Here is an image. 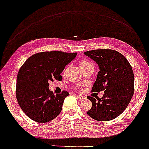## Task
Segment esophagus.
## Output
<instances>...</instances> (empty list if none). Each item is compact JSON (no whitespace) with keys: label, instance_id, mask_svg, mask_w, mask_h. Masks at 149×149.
Instances as JSON below:
<instances>
[{"label":"esophagus","instance_id":"esophagus-1","mask_svg":"<svg viewBox=\"0 0 149 149\" xmlns=\"http://www.w3.org/2000/svg\"><path fill=\"white\" fill-rule=\"evenodd\" d=\"M77 98L80 100H84L86 98V96H84V95H77Z\"/></svg>","mask_w":149,"mask_h":149}]
</instances>
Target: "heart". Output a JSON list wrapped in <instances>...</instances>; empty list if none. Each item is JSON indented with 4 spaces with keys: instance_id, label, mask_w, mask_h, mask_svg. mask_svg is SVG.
<instances>
[{
    "instance_id": "obj_1",
    "label": "heart",
    "mask_w": 149,
    "mask_h": 149,
    "mask_svg": "<svg viewBox=\"0 0 149 149\" xmlns=\"http://www.w3.org/2000/svg\"><path fill=\"white\" fill-rule=\"evenodd\" d=\"M89 65H93V64L87 61H85V60H81V61H80V62H79V67H80V68H81V70H82V69H84V68H86V67H88Z\"/></svg>"
}]
</instances>
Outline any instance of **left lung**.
<instances>
[{
	"label": "left lung",
	"mask_w": 149,
	"mask_h": 149,
	"mask_svg": "<svg viewBox=\"0 0 149 149\" xmlns=\"http://www.w3.org/2000/svg\"><path fill=\"white\" fill-rule=\"evenodd\" d=\"M84 54L99 68L92 91L104 90L102 98L87 97L92 103L87 114L97 121L115 119L125 111L133 96L134 77L132 66L123 55L115 50H93Z\"/></svg>",
	"instance_id": "1"
}]
</instances>
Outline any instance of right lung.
I'll list each match as a JSON object with an SVG mask.
<instances>
[{
	"label": "right lung",
	"instance_id": "right-lung-1",
	"mask_svg": "<svg viewBox=\"0 0 149 149\" xmlns=\"http://www.w3.org/2000/svg\"><path fill=\"white\" fill-rule=\"evenodd\" d=\"M77 53L62 51L38 53L29 57L17 77L16 98L26 116L36 123L51 121L61 112L65 98L69 93L54 94L49 90L50 81H61V75Z\"/></svg>",
	"mask_w": 149,
	"mask_h": 149
}]
</instances>
